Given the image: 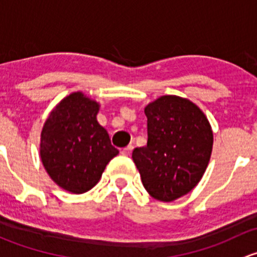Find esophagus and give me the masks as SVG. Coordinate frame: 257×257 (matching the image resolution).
Segmentation results:
<instances>
[{"instance_id": "esophagus-1", "label": "esophagus", "mask_w": 257, "mask_h": 257, "mask_svg": "<svg viewBox=\"0 0 257 257\" xmlns=\"http://www.w3.org/2000/svg\"><path fill=\"white\" fill-rule=\"evenodd\" d=\"M133 145H128V147L123 148V149H121V154L125 155V157H129V155L132 154V152H133Z\"/></svg>"}]
</instances>
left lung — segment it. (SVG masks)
<instances>
[{"label":"left lung","instance_id":"obj_1","mask_svg":"<svg viewBox=\"0 0 257 257\" xmlns=\"http://www.w3.org/2000/svg\"><path fill=\"white\" fill-rule=\"evenodd\" d=\"M148 143L133 150L150 196L174 201L190 193L210 162L214 136L203 110L186 98L162 95L144 108Z\"/></svg>","mask_w":257,"mask_h":257}]
</instances>
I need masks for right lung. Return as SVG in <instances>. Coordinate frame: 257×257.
I'll return each instance as SVG.
<instances>
[{
    "label": "right lung",
    "mask_w": 257,
    "mask_h": 257,
    "mask_svg": "<svg viewBox=\"0 0 257 257\" xmlns=\"http://www.w3.org/2000/svg\"><path fill=\"white\" fill-rule=\"evenodd\" d=\"M100 104L82 92L64 97L41 132L40 155L49 178L64 190L83 194L97 185L119 150L97 120Z\"/></svg>",
    "instance_id": "right-lung-1"
}]
</instances>
